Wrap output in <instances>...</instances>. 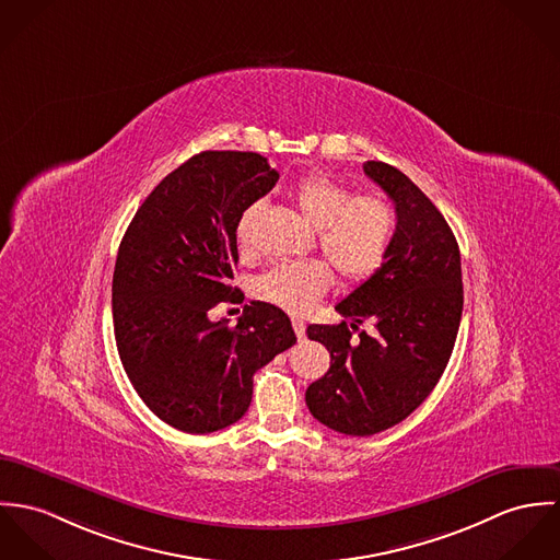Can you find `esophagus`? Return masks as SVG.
Instances as JSON below:
<instances>
[{
	"label": "esophagus",
	"mask_w": 560,
	"mask_h": 560,
	"mask_svg": "<svg viewBox=\"0 0 560 560\" xmlns=\"http://www.w3.org/2000/svg\"><path fill=\"white\" fill-rule=\"evenodd\" d=\"M292 326H294L296 337H299V339H303V337H305V328H307V326H305V322H303L301 317H294V319H292Z\"/></svg>",
	"instance_id": "34e87169"
}]
</instances>
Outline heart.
Instances as JSON below:
<instances>
[{
	"instance_id": "obj_1",
	"label": "heart",
	"mask_w": 560,
	"mask_h": 560,
	"mask_svg": "<svg viewBox=\"0 0 560 560\" xmlns=\"http://www.w3.org/2000/svg\"><path fill=\"white\" fill-rule=\"evenodd\" d=\"M294 201L317 230L319 249L346 283H363L384 264L393 236L395 210L380 195H354L352 188L322 174L294 187ZM255 206L238 221V241L249 243ZM332 270L322 259L283 261L257 279V292L283 310H311L330 288Z\"/></svg>"
}]
</instances>
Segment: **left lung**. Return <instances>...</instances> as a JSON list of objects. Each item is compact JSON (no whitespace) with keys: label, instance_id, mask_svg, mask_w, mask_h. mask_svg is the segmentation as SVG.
Segmentation results:
<instances>
[{"label":"left lung","instance_id":"obj_1","mask_svg":"<svg viewBox=\"0 0 560 560\" xmlns=\"http://www.w3.org/2000/svg\"><path fill=\"white\" fill-rule=\"evenodd\" d=\"M395 203V236L384 264L335 310L348 322L311 324L307 335L330 352V368L310 384L311 415L348 435L401 423L434 390L459 330L464 285L457 241L430 201L397 167L363 165ZM370 318L374 332H351Z\"/></svg>","mask_w":560,"mask_h":560}]
</instances>
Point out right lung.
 Returning a JSON list of instances; mask_svg holds the SVG:
<instances>
[{"label": "right lung", "mask_w": 560, "mask_h": 560, "mask_svg": "<svg viewBox=\"0 0 560 560\" xmlns=\"http://www.w3.org/2000/svg\"><path fill=\"white\" fill-rule=\"evenodd\" d=\"M277 180L257 152L195 154L145 197L120 243L112 285L120 361L143 404L180 432L243 419L253 373L296 343L290 317L268 303L245 305L234 326L212 319L245 299L230 285L238 221Z\"/></svg>", "instance_id": "1"}]
</instances>
